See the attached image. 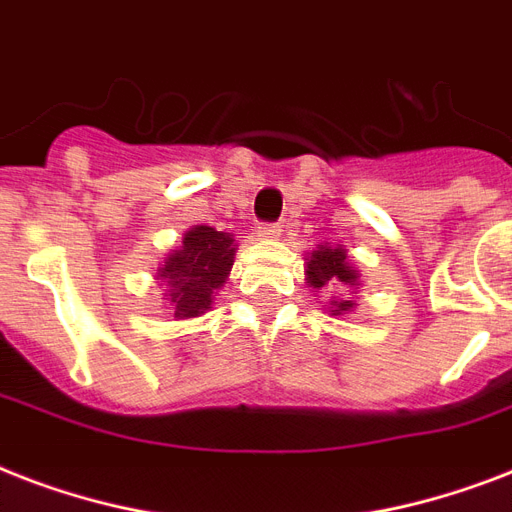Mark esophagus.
<instances>
[{
  "label": "esophagus",
  "mask_w": 512,
  "mask_h": 512,
  "mask_svg": "<svg viewBox=\"0 0 512 512\" xmlns=\"http://www.w3.org/2000/svg\"><path fill=\"white\" fill-rule=\"evenodd\" d=\"M257 236H263V239H276L281 233V225L279 223H260L255 228Z\"/></svg>",
  "instance_id": "1"
}]
</instances>
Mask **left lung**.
Instances as JSON below:
<instances>
[{"instance_id":"left-lung-1","label":"left lung","mask_w":512,"mask_h":512,"mask_svg":"<svg viewBox=\"0 0 512 512\" xmlns=\"http://www.w3.org/2000/svg\"><path fill=\"white\" fill-rule=\"evenodd\" d=\"M305 273H308V284L313 289L324 287V284H348V287H353L358 281V273L350 268L348 260H345V252L340 247L316 249L311 260H308V271ZM350 308H353V300H340L335 313L350 311Z\"/></svg>"}]
</instances>
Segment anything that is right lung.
Returning a JSON list of instances; mask_svg holds the SVG:
<instances>
[{
    "label": "right lung",
    "instance_id": "1",
    "mask_svg": "<svg viewBox=\"0 0 512 512\" xmlns=\"http://www.w3.org/2000/svg\"><path fill=\"white\" fill-rule=\"evenodd\" d=\"M236 244L228 233L209 225H196L185 233L183 247L175 249L159 271L172 292L167 297L175 305L177 319L199 316L212 305L215 289L228 279Z\"/></svg>",
    "mask_w": 512,
    "mask_h": 512
}]
</instances>
